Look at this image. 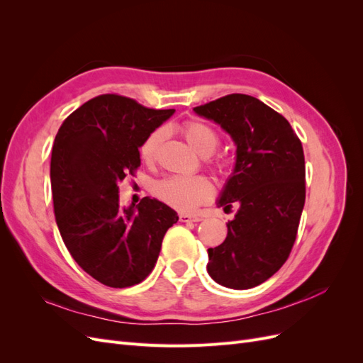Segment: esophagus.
Listing matches in <instances>:
<instances>
[{
    "mask_svg": "<svg viewBox=\"0 0 363 363\" xmlns=\"http://www.w3.org/2000/svg\"><path fill=\"white\" fill-rule=\"evenodd\" d=\"M179 219L182 223H199L201 221V216H194V215H188V213H180Z\"/></svg>",
    "mask_w": 363,
    "mask_h": 363,
    "instance_id": "esophagus-1",
    "label": "esophagus"
}]
</instances>
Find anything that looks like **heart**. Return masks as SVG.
I'll return each instance as SVG.
<instances>
[{"mask_svg":"<svg viewBox=\"0 0 363 363\" xmlns=\"http://www.w3.org/2000/svg\"><path fill=\"white\" fill-rule=\"evenodd\" d=\"M182 133L188 144L201 156H211L219 145L216 131L201 121H186L182 125ZM167 138V128H155L145 136L139 147V155L145 162L156 159L162 142ZM212 168L218 174H227L228 163L216 159L212 162ZM152 194L160 201L177 208L182 212H192L196 207L212 199L213 188L204 175H169L152 186Z\"/></svg>","mask_w":363,"mask_h":363,"instance_id":"1","label":"heart"}]
</instances>
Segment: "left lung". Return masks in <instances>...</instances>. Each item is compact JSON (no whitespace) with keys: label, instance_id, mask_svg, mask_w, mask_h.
Instances as JSON below:
<instances>
[{"label":"left lung","instance_id":"left-lung-1","mask_svg":"<svg viewBox=\"0 0 363 363\" xmlns=\"http://www.w3.org/2000/svg\"><path fill=\"white\" fill-rule=\"evenodd\" d=\"M236 144V164L218 200L238 207L221 245L208 248L207 272L230 289L274 276L294 247L306 200L304 152L288 119L255 96L230 94L194 107Z\"/></svg>","mask_w":363,"mask_h":363}]
</instances>
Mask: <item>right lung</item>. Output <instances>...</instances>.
<instances>
[{
    "mask_svg": "<svg viewBox=\"0 0 363 363\" xmlns=\"http://www.w3.org/2000/svg\"><path fill=\"white\" fill-rule=\"evenodd\" d=\"M174 112L98 95L65 119L54 139L50 175L60 236L79 267L106 286L145 280L164 233L179 221L156 199L121 207L118 195V184L140 167L142 140Z\"/></svg>",
    "mask_w": 363,
    "mask_h": 363,
    "instance_id": "right-lung-1",
    "label": "right lung"
}]
</instances>
